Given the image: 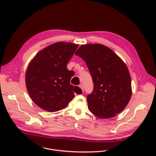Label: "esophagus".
Here are the masks:
<instances>
[{
	"label": "esophagus",
	"mask_w": 156,
	"mask_h": 156,
	"mask_svg": "<svg viewBox=\"0 0 156 156\" xmlns=\"http://www.w3.org/2000/svg\"><path fill=\"white\" fill-rule=\"evenodd\" d=\"M80 87L81 89V90H82V91L83 92L84 91V87H83V85L82 84H81L80 85Z\"/></svg>",
	"instance_id": "obj_1"
}]
</instances>
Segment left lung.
I'll use <instances>...</instances> for the list:
<instances>
[{"mask_svg":"<svg viewBox=\"0 0 156 156\" xmlns=\"http://www.w3.org/2000/svg\"><path fill=\"white\" fill-rule=\"evenodd\" d=\"M75 55L86 62L94 82V91L87 96L89 111L103 119L123 111L132 95L131 78L124 61L100 44L82 45Z\"/></svg>","mask_w":156,"mask_h":156,"instance_id":"left-lung-1","label":"left lung"}]
</instances>
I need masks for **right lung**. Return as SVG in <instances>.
<instances>
[{
    "instance_id": "1",
    "label": "right lung",
    "mask_w": 156,
    "mask_h": 156,
    "mask_svg": "<svg viewBox=\"0 0 156 156\" xmlns=\"http://www.w3.org/2000/svg\"><path fill=\"white\" fill-rule=\"evenodd\" d=\"M78 44L58 42L40 50L31 60L25 73L27 92L33 101L49 112L65 108L81 89L70 83L67 64Z\"/></svg>"
}]
</instances>
